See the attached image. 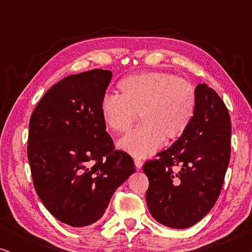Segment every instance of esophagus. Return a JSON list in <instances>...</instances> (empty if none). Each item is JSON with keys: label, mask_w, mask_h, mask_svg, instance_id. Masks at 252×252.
I'll return each mask as SVG.
<instances>
[{"label": "esophagus", "mask_w": 252, "mask_h": 252, "mask_svg": "<svg viewBox=\"0 0 252 252\" xmlns=\"http://www.w3.org/2000/svg\"><path fill=\"white\" fill-rule=\"evenodd\" d=\"M134 163H135V166L137 170H141V167H142V165H143V161L141 160L140 158H135V159H134Z\"/></svg>", "instance_id": "obj_1"}]
</instances>
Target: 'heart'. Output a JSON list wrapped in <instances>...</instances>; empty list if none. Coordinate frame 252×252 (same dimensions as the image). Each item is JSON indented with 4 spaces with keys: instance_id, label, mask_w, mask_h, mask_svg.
<instances>
[{
    "instance_id": "heart-1",
    "label": "heart",
    "mask_w": 252,
    "mask_h": 252,
    "mask_svg": "<svg viewBox=\"0 0 252 252\" xmlns=\"http://www.w3.org/2000/svg\"><path fill=\"white\" fill-rule=\"evenodd\" d=\"M120 96L106 95L99 106L102 122L109 132H127L139 115L142 125L118 142V148L136 158L150 156L163 141L181 136L196 111L195 87L185 79L165 72H144L119 82Z\"/></svg>"
}]
</instances>
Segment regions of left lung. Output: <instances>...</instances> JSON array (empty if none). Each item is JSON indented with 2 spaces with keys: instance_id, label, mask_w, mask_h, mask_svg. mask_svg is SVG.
Returning a JSON list of instances; mask_svg holds the SVG:
<instances>
[{
  "instance_id": "8db88e82",
  "label": "left lung",
  "mask_w": 252,
  "mask_h": 252,
  "mask_svg": "<svg viewBox=\"0 0 252 252\" xmlns=\"http://www.w3.org/2000/svg\"><path fill=\"white\" fill-rule=\"evenodd\" d=\"M190 125L157 159L148 160V209L159 223L184 229L198 222L216 204L230 158V117L208 85L196 87ZM173 167H176L174 170Z\"/></svg>"
}]
</instances>
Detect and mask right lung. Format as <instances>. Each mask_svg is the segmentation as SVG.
<instances>
[{"mask_svg": "<svg viewBox=\"0 0 252 252\" xmlns=\"http://www.w3.org/2000/svg\"><path fill=\"white\" fill-rule=\"evenodd\" d=\"M111 77L101 68L68 75L43 95L30 119L34 188L48 211L72 227L97 221L135 172L132 157L115 149L99 113Z\"/></svg>", "mask_w": 252, "mask_h": 252, "instance_id": "obj_1", "label": "right lung"}]
</instances>
